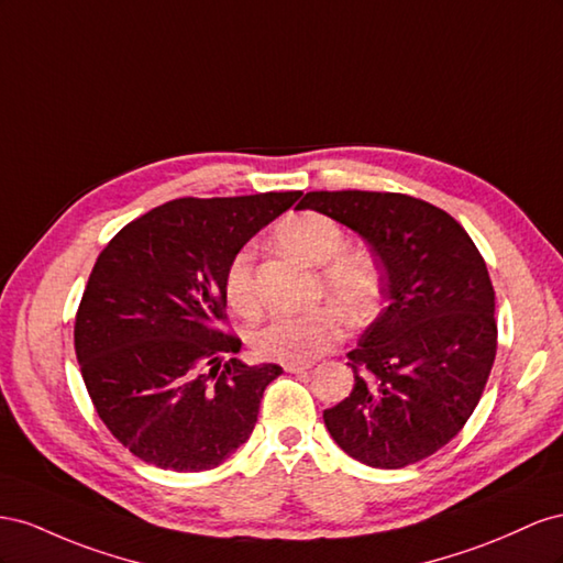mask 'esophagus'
Segmentation results:
<instances>
[{"label": "esophagus", "mask_w": 563, "mask_h": 563, "mask_svg": "<svg viewBox=\"0 0 563 563\" xmlns=\"http://www.w3.org/2000/svg\"><path fill=\"white\" fill-rule=\"evenodd\" d=\"M283 367L287 373H303V371H309L311 363H285Z\"/></svg>", "instance_id": "34e87169"}]
</instances>
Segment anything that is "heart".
<instances>
[{"mask_svg":"<svg viewBox=\"0 0 563 563\" xmlns=\"http://www.w3.org/2000/svg\"><path fill=\"white\" fill-rule=\"evenodd\" d=\"M276 243L297 260L320 266V287L344 316L363 323L382 301V268L367 250H344L346 235L340 223L320 212H297L273 229ZM254 254L250 247L233 254L223 276V295L240 316H252L256 297ZM344 336V318L335 307H318L303 313H278L252 334V346L262 358L280 363H309L323 356Z\"/></svg>","mask_w":563,"mask_h":563,"instance_id":"1","label":"heart"}]
</instances>
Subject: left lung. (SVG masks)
Here are the masks:
<instances>
[{
	"label": "left lung",
	"instance_id": "left-lung-1",
	"mask_svg": "<svg viewBox=\"0 0 563 563\" xmlns=\"http://www.w3.org/2000/svg\"><path fill=\"white\" fill-rule=\"evenodd\" d=\"M297 210L356 231L384 271L387 307L349 351L356 382L323 412L330 437L377 470L433 455L467 424L495 361L484 256L451 214L404 192L313 190Z\"/></svg>",
	"mask_w": 563,
	"mask_h": 563
}]
</instances>
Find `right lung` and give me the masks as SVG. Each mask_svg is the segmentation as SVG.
<instances>
[{
	"instance_id": "add662e5",
	"label": "right lung",
	"mask_w": 563,
	"mask_h": 563,
	"mask_svg": "<svg viewBox=\"0 0 563 563\" xmlns=\"http://www.w3.org/2000/svg\"><path fill=\"white\" fill-rule=\"evenodd\" d=\"M301 190L179 198L134 219L96 260L75 316L91 404L130 453L205 472L243 445L283 367L231 358L223 276L247 240Z\"/></svg>"
}]
</instances>
